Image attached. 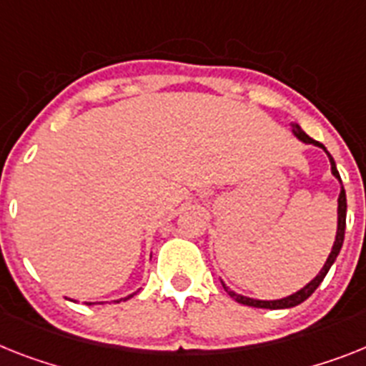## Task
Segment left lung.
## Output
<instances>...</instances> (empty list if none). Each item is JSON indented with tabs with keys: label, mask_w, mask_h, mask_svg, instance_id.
Masks as SVG:
<instances>
[{
	"label": "left lung",
	"mask_w": 366,
	"mask_h": 366,
	"mask_svg": "<svg viewBox=\"0 0 366 366\" xmlns=\"http://www.w3.org/2000/svg\"><path fill=\"white\" fill-rule=\"evenodd\" d=\"M292 132L294 136L297 137V139H302L303 143H309V145H316L320 147V149L325 150V147L322 145V143H318V141H315L312 137H309L305 134V132L300 128L297 124H292ZM325 154L330 156V164H331V173L335 174V178H339L340 180V174L339 171H337V165H335V159L331 158V154L325 150ZM345 229H346V192L345 188H340V195H339V225H337V236H335V244H333V249H331L330 257H327V260H325L324 268L320 269V273L316 275L315 279H312L307 287H303L302 290H297L296 294H292V296L288 297H282V300H275V302H262V300H251V297H245V296H240V294L232 292V290H229V288L223 285V288L227 290V294H229L232 300H236L238 303H242V305H249V307H259V309H290V307H296L300 305V303H303L307 300V297L311 296L312 292H315L316 288L320 287V282L324 281V277L327 275V272H330V268L333 266L335 259H337V254L340 253V247H342V242H345Z\"/></svg>",
	"instance_id": "1"
}]
</instances>
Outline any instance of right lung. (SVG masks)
<instances>
[{
    "label": "right lung",
    "instance_id": "obj_1",
    "mask_svg": "<svg viewBox=\"0 0 366 366\" xmlns=\"http://www.w3.org/2000/svg\"><path fill=\"white\" fill-rule=\"evenodd\" d=\"M132 296H134V294H132ZM132 296H128V297H121V300H119V302H126V300H130Z\"/></svg>",
    "mask_w": 366,
    "mask_h": 366
}]
</instances>
